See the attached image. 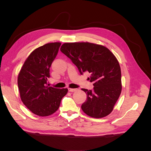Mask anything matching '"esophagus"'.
Instances as JSON below:
<instances>
[{
	"mask_svg": "<svg viewBox=\"0 0 151 151\" xmlns=\"http://www.w3.org/2000/svg\"><path fill=\"white\" fill-rule=\"evenodd\" d=\"M77 89H71V88H68V91L69 92H75Z\"/></svg>",
	"mask_w": 151,
	"mask_h": 151,
	"instance_id": "1",
	"label": "esophagus"
}]
</instances>
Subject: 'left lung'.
Wrapping results in <instances>:
<instances>
[{
    "mask_svg": "<svg viewBox=\"0 0 151 151\" xmlns=\"http://www.w3.org/2000/svg\"><path fill=\"white\" fill-rule=\"evenodd\" d=\"M60 51L77 66L81 74L90 73L88 79L93 83L94 88L82 89L87 94L81 106L83 111L96 118L108 115L122 91L121 69L115 56L103 45L88 42L63 43Z\"/></svg>",
    "mask_w": 151,
    "mask_h": 151,
    "instance_id": "1",
    "label": "left lung"
}]
</instances>
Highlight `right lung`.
<instances>
[{"instance_id":"add662e5","label":"right lung","mask_w":151,"mask_h":151,"mask_svg":"<svg viewBox=\"0 0 151 151\" xmlns=\"http://www.w3.org/2000/svg\"><path fill=\"white\" fill-rule=\"evenodd\" d=\"M61 43H47L32 52L18 75L17 85L21 101L36 115H52L60 106L68 89L48 86L50 68L55 58Z\"/></svg>"}]
</instances>
